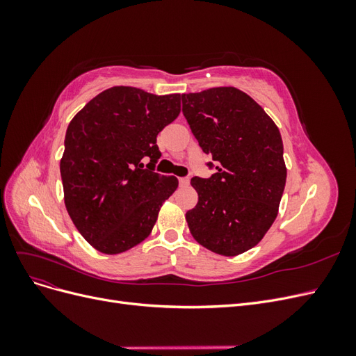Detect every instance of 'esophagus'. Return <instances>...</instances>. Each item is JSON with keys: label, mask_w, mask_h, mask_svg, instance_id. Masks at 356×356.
I'll return each instance as SVG.
<instances>
[{"label": "esophagus", "mask_w": 356, "mask_h": 356, "mask_svg": "<svg viewBox=\"0 0 356 356\" xmlns=\"http://www.w3.org/2000/svg\"><path fill=\"white\" fill-rule=\"evenodd\" d=\"M188 184H190V179H188L187 177L179 178V186H181V187H187Z\"/></svg>", "instance_id": "1"}]
</instances>
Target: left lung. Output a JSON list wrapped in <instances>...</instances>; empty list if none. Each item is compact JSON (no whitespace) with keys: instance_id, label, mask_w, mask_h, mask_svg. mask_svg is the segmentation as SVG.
Listing matches in <instances>:
<instances>
[{"instance_id":"left-lung-1","label":"left lung","mask_w":356,"mask_h":356,"mask_svg":"<svg viewBox=\"0 0 356 356\" xmlns=\"http://www.w3.org/2000/svg\"><path fill=\"white\" fill-rule=\"evenodd\" d=\"M181 98L193 135L217 169L209 178H191L199 202L186 213L190 233L215 254L239 255L263 239L277 215L286 181L281 134L236 88Z\"/></svg>"}]
</instances>
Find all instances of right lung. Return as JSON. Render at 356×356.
<instances>
[{"label": "right lung", "mask_w": 356, "mask_h": 356, "mask_svg": "<svg viewBox=\"0 0 356 356\" xmlns=\"http://www.w3.org/2000/svg\"><path fill=\"white\" fill-rule=\"evenodd\" d=\"M179 111V93L157 96L115 86L71 120L60 160L63 197L95 250L120 254L152 233L161 204L178 187L175 177L154 172L161 156L156 138Z\"/></svg>", "instance_id": "add662e5"}]
</instances>
